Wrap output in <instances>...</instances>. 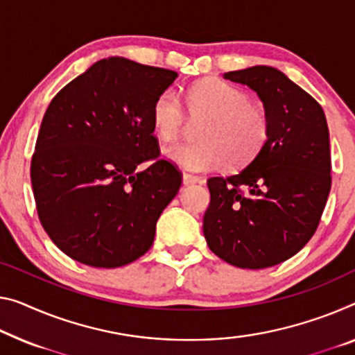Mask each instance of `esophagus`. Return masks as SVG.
Instances as JSON below:
<instances>
[{
	"instance_id": "obj_1",
	"label": "esophagus",
	"mask_w": 355,
	"mask_h": 355,
	"mask_svg": "<svg viewBox=\"0 0 355 355\" xmlns=\"http://www.w3.org/2000/svg\"><path fill=\"white\" fill-rule=\"evenodd\" d=\"M198 181H200V178H198V176H193V174H187V173H184V176H182V182H184V185L196 184Z\"/></svg>"
}]
</instances>
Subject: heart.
<instances>
[{"instance_id":"obj_1","label":"heart","mask_w":355,"mask_h":355,"mask_svg":"<svg viewBox=\"0 0 355 355\" xmlns=\"http://www.w3.org/2000/svg\"><path fill=\"white\" fill-rule=\"evenodd\" d=\"M185 111L192 121H203L198 143H178L165 149L170 162L189 171H211L228 159L244 165L261 150L270 135V117L263 106L250 101L246 92L223 80H201L189 87ZM178 95L165 90L155 98L150 119L162 141H174L184 133L187 116Z\"/></svg>"}]
</instances>
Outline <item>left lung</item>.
Listing matches in <instances>:
<instances>
[{
    "label": "left lung",
    "mask_w": 355,
    "mask_h": 355,
    "mask_svg": "<svg viewBox=\"0 0 355 355\" xmlns=\"http://www.w3.org/2000/svg\"><path fill=\"white\" fill-rule=\"evenodd\" d=\"M223 78L257 92L270 135L248 166L208 179L203 233L227 263L268 268L295 255L318 230L331 187L329 127L322 106L279 69L252 67Z\"/></svg>",
    "instance_id": "left-lung-1"
}]
</instances>
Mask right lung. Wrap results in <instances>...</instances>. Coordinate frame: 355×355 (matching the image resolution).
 <instances>
[{
  "mask_svg": "<svg viewBox=\"0 0 355 355\" xmlns=\"http://www.w3.org/2000/svg\"><path fill=\"white\" fill-rule=\"evenodd\" d=\"M176 71L109 57L52 98L31 157L37 217L68 257L117 268L150 249L182 173L160 157L150 111ZM150 162L146 171L139 164Z\"/></svg>",
  "mask_w": 355,
  "mask_h": 355,
  "instance_id": "right-lung-1",
  "label": "right lung"
}]
</instances>
